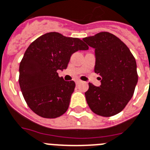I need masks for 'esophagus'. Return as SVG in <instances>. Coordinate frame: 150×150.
Returning a JSON list of instances; mask_svg holds the SVG:
<instances>
[{
    "mask_svg": "<svg viewBox=\"0 0 150 150\" xmlns=\"http://www.w3.org/2000/svg\"><path fill=\"white\" fill-rule=\"evenodd\" d=\"M81 80H79V79H77V80L75 81V83L76 84H79V83H81Z\"/></svg>",
    "mask_w": 150,
    "mask_h": 150,
    "instance_id": "34e87169",
    "label": "esophagus"
}]
</instances>
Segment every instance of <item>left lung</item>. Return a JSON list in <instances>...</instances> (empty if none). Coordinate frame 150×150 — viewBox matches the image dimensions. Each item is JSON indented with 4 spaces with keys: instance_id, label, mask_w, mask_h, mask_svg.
<instances>
[{
    "instance_id": "8db88e82",
    "label": "left lung",
    "mask_w": 150,
    "mask_h": 150,
    "mask_svg": "<svg viewBox=\"0 0 150 150\" xmlns=\"http://www.w3.org/2000/svg\"><path fill=\"white\" fill-rule=\"evenodd\" d=\"M83 40L95 48V72L102 77L99 87L88 83L85 93L88 105L96 115H116L134 94L138 81L136 59L125 43L109 32H99Z\"/></svg>"
}]
</instances>
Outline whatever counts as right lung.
I'll return each mask as SVG.
<instances>
[{
  "instance_id": "1",
  "label": "right lung",
  "mask_w": 150,
  "mask_h": 150,
  "mask_svg": "<svg viewBox=\"0 0 150 150\" xmlns=\"http://www.w3.org/2000/svg\"><path fill=\"white\" fill-rule=\"evenodd\" d=\"M87 49L82 40L58 32L46 33L28 46L20 63L18 81L35 114L54 119L68 110L75 83L64 81L58 71L66 69L74 52Z\"/></svg>"
}]
</instances>
